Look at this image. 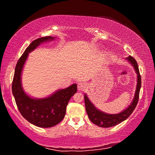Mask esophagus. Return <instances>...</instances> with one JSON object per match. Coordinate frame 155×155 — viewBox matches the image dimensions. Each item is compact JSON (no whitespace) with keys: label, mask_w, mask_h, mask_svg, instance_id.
Masks as SVG:
<instances>
[{"label":"esophagus","mask_w":155,"mask_h":155,"mask_svg":"<svg viewBox=\"0 0 155 155\" xmlns=\"http://www.w3.org/2000/svg\"><path fill=\"white\" fill-rule=\"evenodd\" d=\"M86 88H87V85H86L85 83H83V82L78 83V90L84 91Z\"/></svg>","instance_id":"1"}]
</instances>
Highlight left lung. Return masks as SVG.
Instances as JSON below:
<instances>
[{
  "mask_svg": "<svg viewBox=\"0 0 155 155\" xmlns=\"http://www.w3.org/2000/svg\"><path fill=\"white\" fill-rule=\"evenodd\" d=\"M127 59L133 65L137 74V83L135 97L133 98L132 103L130 104V106L127 109H125L124 111L118 114H107L97 109L94 107V104L91 103L85 94V96H84L85 109L89 118H90L91 122H93L94 124L98 126V127L109 128L120 124V123L124 121L125 120H127L130 116L131 114L134 111L136 106H137L139 101V97H140V91L141 85V78L136 60L130 55L128 56Z\"/></svg>",
  "mask_w": 155,
  "mask_h": 155,
  "instance_id": "8db88e82",
  "label": "left lung"
}]
</instances>
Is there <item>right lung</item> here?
Here are the masks:
<instances>
[{
	"mask_svg": "<svg viewBox=\"0 0 155 155\" xmlns=\"http://www.w3.org/2000/svg\"><path fill=\"white\" fill-rule=\"evenodd\" d=\"M53 39V37L46 36L37 39L30 44L15 65L12 82V93L21 115L31 124L41 128L54 127L64 119L68 102L77 91V84H73L48 98L34 99L27 96L22 90L21 73L28 52L44 41Z\"/></svg>",
	"mask_w": 155,
	"mask_h": 155,
	"instance_id": "right-lung-1",
	"label": "right lung"
}]
</instances>
